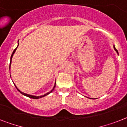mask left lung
Segmentation results:
<instances>
[{
  "label": "left lung",
  "instance_id": "1",
  "mask_svg": "<svg viewBox=\"0 0 127 127\" xmlns=\"http://www.w3.org/2000/svg\"><path fill=\"white\" fill-rule=\"evenodd\" d=\"M114 50H115L116 51V52H117V53H118V50H116V48H115L114 46Z\"/></svg>",
  "mask_w": 127,
  "mask_h": 127
}]
</instances>
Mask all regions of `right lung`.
Wrapping results in <instances>:
<instances>
[{"mask_svg": "<svg viewBox=\"0 0 127 127\" xmlns=\"http://www.w3.org/2000/svg\"><path fill=\"white\" fill-rule=\"evenodd\" d=\"M18 42H19V40H18ZM18 46H19V44H18ZM17 47H18V46H17ZM17 47L14 50V51L13 52V54H12V55H11V59H10V64H9V68H10V66H11V59H12L13 55L14 53H15V51H16V50H17ZM15 87H16V86H15ZM55 85H54V88H53V89H52V90H51V91L50 92H48V93H47V94H46L43 95H41V96H34V95H32L26 94H24V93H23V92H22L20 91V90H19V89H18V88H17V87H16V88H17V90H18V91L20 92H21V93L22 94V95H25V96H27V97H30V98H32V99H39V98H41V97H44V96H46V95H48L49 94H50L51 92H52L54 90V88H55Z\"/></svg>", "mask_w": 127, "mask_h": 127, "instance_id": "right-lung-1", "label": "right lung"}]
</instances>
